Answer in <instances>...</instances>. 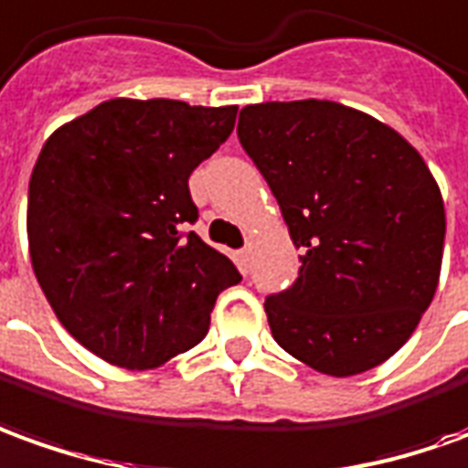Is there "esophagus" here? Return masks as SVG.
<instances>
[{
  "label": "esophagus",
  "instance_id": "esophagus-1",
  "mask_svg": "<svg viewBox=\"0 0 468 468\" xmlns=\"http://www.w3.org/2000/svg\"><path fill=\"white\" fill-rule=\"evenodd\" d=\"M250 257H252V247H244V250L237 252V260H239L241 270H247V265H250Z\"/></svg>",
  "mask_w": 468,
  "mask_h": 468
}]
</instances>
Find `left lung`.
<instances>
[{
    "label": "left lung",
    "mask_w": 468,
    "mask_h": 468,
    "mask_svg": "<svg viewBox=\"0 0 468 468\" xmlns=\"http://www.w3.org/2000/svg\"><path fill=\"white\" fill-rule=\"evenodd\" d=\"M237 134L303 252L292 288L265 301L275 341L321 375L388 362L433 301L443 260L446 208L420 153L321 99L244 106Z\"/></svg>",
    "instance_id": "8db88e82"
}]
</instances>
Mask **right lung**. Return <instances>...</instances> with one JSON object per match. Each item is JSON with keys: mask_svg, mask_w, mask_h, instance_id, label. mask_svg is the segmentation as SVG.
<instances>
[{"mask_svg": "<svg viewBox=\"0 0 468 468\" xmlns=\"http://www.w3.org/2000/svg\"><path fill=\"white\" fill-rule=\"evenodd\" d=\"M239 106L109 99L58 127L30 176L27 244L53 314L122 369H154L208 331L239 270L188 231V178Z\"/></svg>", "mask_w": 468, "mask_h": 468, "instance_id": "add662e5", "label": "right lung"}]
</instances>
